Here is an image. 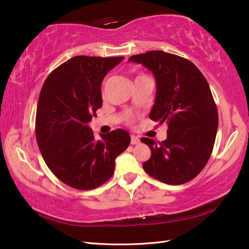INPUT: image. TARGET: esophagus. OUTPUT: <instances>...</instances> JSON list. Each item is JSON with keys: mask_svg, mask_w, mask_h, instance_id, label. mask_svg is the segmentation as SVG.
<instances>
[{"mask_svg": "<svg viewBox=\"0 0 249 249\" xmlns=\"http://www.w3.org/2000/svg\"><path fill=\"white\" fill-rule=\"evenodd\" d=\"M139 143H140L139 137L135 136V135H132V136H131V144L135 145V144H139Z\"/></svg>", "mask_w": 249, "mask_h": 249, "instance_id": "esophagus-1", "label": "esophagus"}]
</instances>
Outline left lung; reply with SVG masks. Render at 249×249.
Here are the masks:
<instances>
[{
  "label": "left lung",
  "instance_id": "obj_1",
  "mask_svg": "<svg viewBox=\"0 0 249 249\" xmlns=\"http://www.w3.org/2000/svg\"><path fill=\"white\" fill-rule=\"evenodd\" d=\"M129 61L154 73L157 91L149 118L168 124L166 140L141 139L152 153L143 169L168 185L189 182L206 166L217 134L218 112L207 80L189 60L163 51L134 55Z\"/></svg>",
  "mask_w": 249,
  "mask_h": 249
}]
</instances>
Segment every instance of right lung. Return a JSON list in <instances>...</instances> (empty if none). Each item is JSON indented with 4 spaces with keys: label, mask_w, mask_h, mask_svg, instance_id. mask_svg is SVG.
<instances>
[{
    "label": "right lung",
    "mask_w": 249,
    "mask_h": 249,
    "mask_svg": "<svg viewBox=\"0 0 249 249\" xmlns=\"http://www.w3.org/2000/svg\"><path fill=\"white\" fill-rule=\"evenodd\" d=\"M124 57L76 56L44 81L35 120L37 144L50 170L74 189L100 187L113 176L130 134L117 129L95 140L88 126L102 107V81Z\"/></svg>",
    "instance_id": "obj_1"
}]
</instances>
